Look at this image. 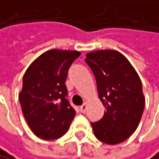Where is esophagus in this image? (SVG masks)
Returning a JSON list of instances; mask_svg holds the SVG:
<instances>
[{
    "label": "esophagus",
    "instance_id": "1",
    "mask_svg": "<svg viewBox=\"0 0 159 159\" xmlns=\"http://www.w3.org/2000/svg\"><path fill=\"white\" fill-rule=\"evenodd\" d=\"M86 109H87V105H86V104H84V105L80 106V111H81V113H84V114L86 111Z\"/></svg>",
    "mask_w": 159,
    "mask_h": 159
}]
</instances>
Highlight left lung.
<instances>
[{
  "label": "left lung",
  "instance_id": "1",
  "mask_svg": "<svg viewBox=\"0 0 159 159\" xmlns=\"http://www.w3.org/2000/svg\"><path fill=\"white\" fill-rule=\"evenodd\" d=\"M99 98L106 111L91 122L96 138L108 145L125 141L138 127L145 108L142 82L124 55L116 50H97L86 54Z\"/></svg>",
  "mask_w": 159,
  "mask_h": 159
}]
</instances>
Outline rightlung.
I'll list each match as a JSON object with an SVG mask.
<instances>
[{
  "label": "right lung",
  "mask_w": 159,
  "mask_h": 159,
  "mask_svg": "<svg viewBox=\"0 0 159 159\" xmlns=\"http://www.w3.org/2000/svg\"><path fill=\"white\" fill-rule=\"evenodd\" d=\"M80 55L73 50L45 51L24 74L19 101L30 129L39 138L58 139L70 127L75 111L66 98L65 81L70 66Z\"/></svg>",
  "instance_id": "obj_1"
}]
</instances>
